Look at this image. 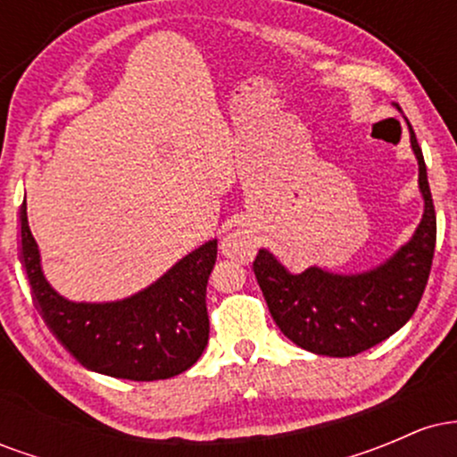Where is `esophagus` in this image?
<instances>
[{"instance_id": "1", "label": "esophagus", "mask_w": 457, "mask_h": 457, "mask_svg": "<svg viewBox=\"0 0 457 457\" xmlns=\"http://www.w3.org/2000/svg\"><path fill=\"white\" fill-rule=\"evenodd\" d=\"M243 245H246V240L243 238V236H238V234H234V236H229L228 240H225L223 243V246H225V251H234L236 246H243Z\"/></svg>"}]
</instances>
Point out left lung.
<instances>
[{
  "label": "left lung",
  "instance_id": "8db88e82",
  "mask_svg": "<svg viewBox=\"0 0 457 457\" xmlns=\"http://www.w3.org/2000/svg\"><path fill=\"white\" fill-rule=\"evenodd\" d=\"M411 144L426 211L411 243L391 260L361 275H333L316 266L290 275L266 249L255 255V279L272 320L287 339L309 353L354 356L385 342L417 312L436 246V211L412 127Z\"/></svg>",
  "mask_w": 457,
  "mask_h": 457
}]
</instances>
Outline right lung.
Listing matches in <instances>:
<instances>
[{
	"label": "right lung",
	"instance_id": "obj_1",
	"mask_svg": "<svg viewBox=\"0 0 457 457\" xmlns=\"http://www.w3.org/2000/svg\"><path fill=\"white\" fill-rule=\"evenodd\" d=\"M21 258L46 327L87 370L113 378L165 380L187 371L206 348V286L217 240L188 253L139 295L115 303H71L45 279L23 202Z\"/></svg>",
	"mask_w": 457,
	"mask_h": 457
}]
</instances>
